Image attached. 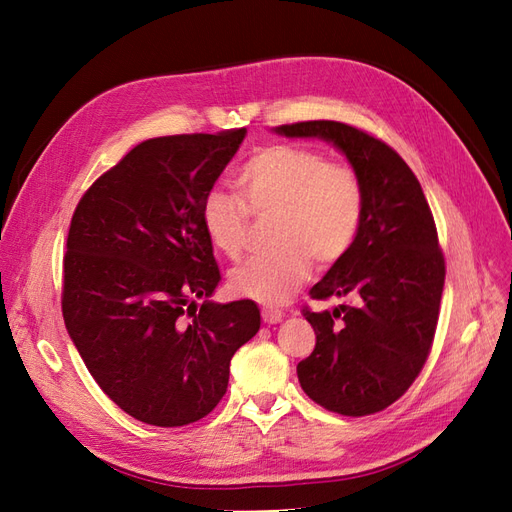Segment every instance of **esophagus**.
Segmentation results:
<instances>
[{
  "instance_id": "esophagus-1",
  "label": "esophagus",
  "mask_w": 512,
  "mask_h": 512,
  "mask_svg": "<svg viewBox=\"0 0 512 512\" xmlns=\"http://www.w3.org/2000/svg\"><path fill=\"white\" fill-rule=\"evenodd\" d=\"M284 318V314L280 309H273V307H262V322L265 324H277Z\"/></svg>"
}]
</instances>
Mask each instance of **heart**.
Segmentation results:
<instances>
[{"label": "heart", "instance_id": "obj_1", "mask_svg": "<svg viewBox=\"0 0 512 512\" xmlns=\"http://www.w3.org/2000/svg\"><path fill=\"white\" fill-rule=\"evenodd\" d=\"M237 196L213 188L200 205V222L215 250L239 260L247 245L250 213H273L269 252L230 273L237 294L282 305L297 292L314 260L333 265L359 237L365 185L356 168L329 162L297 145H271L247 160L237 175Z\"/></svg>", "mask_w": 512, "mask_h": 512}]
</instances>
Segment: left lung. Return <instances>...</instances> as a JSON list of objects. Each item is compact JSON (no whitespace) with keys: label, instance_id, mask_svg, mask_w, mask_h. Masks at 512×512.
Instances as JSON below:
<instances>
[{"label":"left lung","instance_id":"left-lung-1","mask_svg":"<svg viewBox=\"0 0 512 512\" xmlns=\"http://www.w3.org/2000/svg\"><path fill=\"white\" fill-rule=\"evenodd\" d=\"M275 132L322 138L363 179L359 237L309 290L312 299L348 297L352 305L303 309L316 348L297 376L307 397L331 412H380L421 374L436 335L446 275L436 222L410 166L380 138L339 121H301Z\"/></svg>","mask_w":512,"mask_h":512}]
</instances>
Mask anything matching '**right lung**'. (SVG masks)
Segmentation results:
<instances>
[{
	"label": "right lung",
	"instance_id": "add662e5",
	"mask_svg": "<svg viewBox=\"0 0 512 512\" xmlns=\"http://www.w3.org/2000/svg\"><path fill=\"white\" fill-rule=\"evenodd\" d=\"M245 132L149 138L96 179L72 215L66 329L100 389L147 425L207 416L228 389L232 354L260 329L254 301L209 299L222 277L200 222Z\"/></svg>",
	"mask_w": 512,
	"mask_h": 512
}]
</instances>
